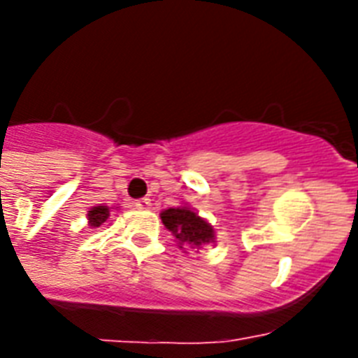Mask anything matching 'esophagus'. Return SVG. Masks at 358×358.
Returning a JSON list of instances; mask_svg holds the SVG:
<instances>
[{
  "mask_svg": "<svg viewBox=\"0 0 358 358\" xmlns=\"http://www.w3.org/2000/svg\"><path fill=\"white\" fill-rule=\"evenodd\" d=\"M134 208H137V210H146V208H150V199H139V201H135Z\"/></svg>",
  "mask_w": 358,
  "mask_h": 358,
  "instance_id": "esophagus-1",
  "label": "esophagus"
}]
</instances>
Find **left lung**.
Segmentation results:
<instances>
[{"instance_id":"8db88e82","label":"left lung","mask_w":358,"mask_h":358,"mask_svg":"<svg viewBox=\"0 0 358 358\" xmlns=\"http://www.w3.org/2000/svg\"><path fill=\"white\" fill-rule=\"evenodd\" d=\"M159 215L165 229L171 230L178 241L180 249H184V245L191 249H202V245L215 243V230L212 224L187 204L163 210Z\"/></svg>"}]
</instances>
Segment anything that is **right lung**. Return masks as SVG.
Segmentation results:
<instances>
[{"label": "right lung", "instance_id": "right-lung-1", "mask_svg": "<svg viewBox=\"0 0 358 358\" xmlns=\"http://www.w3.org/2000/svg\"><path fill=\"white\" fill-rule=\"evenodd\" d=\"M119 206L109 208L106 204H98V206H92L89 212H87V221H89V227L91 229H98V227H102L106 221L111 215V210H117Z\"/></svg>", "mask_w": 358, "mask_h": 358}]
</instances>
